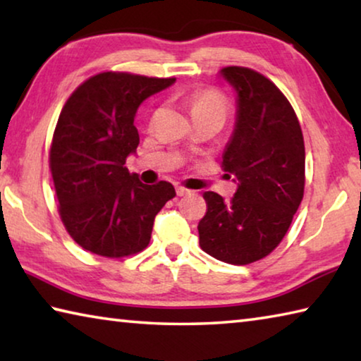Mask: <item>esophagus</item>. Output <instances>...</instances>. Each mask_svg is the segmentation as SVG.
<instances>
[{
  "mask_svg": "<svg viewBox=\"0 0 361 361\" xmlns=\"http://www.w3.org/2000/svg\"><path fill=\"white\" fill-rule=\"evenodd\" d=\"M176 194L188 195V194H191V191H189V189H186V188H183V186H176Z\"/></svg>",
  "mask_w": 361,
  "mask_h": 361,
  "instance_id": "obj_1",
  "label": "esophagus"
}]
</instances>
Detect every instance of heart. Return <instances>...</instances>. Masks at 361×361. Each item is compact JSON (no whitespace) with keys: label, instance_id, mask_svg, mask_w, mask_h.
I'll return each mask as SVG.
<instances>
[{"label":"heart","instance_id":"b5f03b06","mask_svg":"<svg viewBox=\"0 0 361 361\" xmlns=\"http://www.w3.org/2000/svg\"><path fill=\"white\" fill-rule=\"evenodd\" d=\"M189 113L191 118H215L224 122L228 114V102L218 90L207 89L194 94L189 99Z\"/></svg>","mask_w":361,"mask_h":361}]
</instances>
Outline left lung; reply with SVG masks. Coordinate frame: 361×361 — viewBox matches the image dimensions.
Wrapping results in <instances>:
<instances>
[{"mask_svg":"<svg viewBox=\"0 0 361 361\" xmlns=\"http://www.w3.org/2000/svg\"><path fill=\"white\" fill-rule=\"evenodd\" d=\"M219 75L235 90V126L223 152L237 191L226 200L207 191L199 243L229 264L264 258L288 231L304 195L305 151L296 113L280 89L258 71L226 66Z\"/></svg>","mask_w":361,"mask_h":361,"instance_id":"8db88e82","label":"left lung"}]
</instances>
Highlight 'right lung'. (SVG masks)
<instances>
[{
  "label": "right lung",
  "instance_id": "add662e5",
  "mask_svg": "<svg viewBox=\"0 0 361 361\" xmlns=\"http://www.w3.org/2000/svg\"><path fill=\"white\" fill-rule=\"evenodd\" d=\"M176 81L106 71L89 78L66 100L54 132L51 172L60 218L78 245L122 258L148 247L154 218L175 188L143 185L126 159L140 143L138 106Z\"/></svg>",
  "mask_w": 361,
  "mask_h": 361
}]
</instances>
